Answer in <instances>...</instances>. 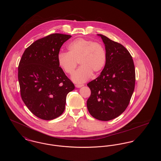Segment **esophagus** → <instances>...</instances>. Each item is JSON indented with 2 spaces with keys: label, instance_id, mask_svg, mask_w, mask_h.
Segmentation results:
<instances>
[{
  "label": "esophagus",
  "instance_id": "obj_1",
  "mask_svg": "<svg viewBox=\"0 0 161 161\" xmlns=\"http://www.w3.org/2000/svg\"><path fill=\"white\" fill-rule=\"evenodd\" d=\"M84 86L83 84H76V85H75V87H78V88H80V87H82V86Z\"/></svg>",
  "mask_w": 161,
  "mask_h": 161
}]
</instances>
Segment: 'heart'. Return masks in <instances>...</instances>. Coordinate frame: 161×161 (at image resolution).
Returning a JSON list of instances; mask_svg holds the SVG:
<instances>
[{
    "label": "heart",
    "mask_w": 161,
    "mask_h": 161,
    "mask_svg": "<svg viewBox=\"0 0 161 161\" xmlns=\"http://www.w3.org/2000/svg\"><path fill=\"white\" fill-rule=\"evenodd\" d=\"M67 49L68 53H60L58 55L57 61L61 69L69 75L74 73L79 62L81 66L72 77L75 83L86 81L91 77L92 73H99L106 64V49L100 43L78 38L70 42Z\"/></svg>",
    "instance_id": "b5f03b06"
}]
</instances>
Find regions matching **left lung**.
Segmentation results:
<instances>
[{
  "label": "left lung",
  "mask_w": 161,
  "mask_h": 161,
  "mask_svg": "<svg viewBox=\"0 0 161 161\" xmlns=\"http://www.w3.org/2000/svg\"><path fill=\"white\" fill-rule=\"evenodd\" d=\"M98 35L105 45L107 60L100 76L87 84L91 91L87 107L93 118L106 121L119 116L128 106L135 89V69L124 46Z\"/></svg>",
  "instance_id": "8db88e82"
}]
</instances>
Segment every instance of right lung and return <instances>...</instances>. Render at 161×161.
Returning <instances> with one entry per match:
<instances>
[{
	"label": "right lung",
	"mask_w": 161,
	"mask_h": 161,
	"mask_svg": "<svg viewBox=\"0 0 161 161\" xmlns=\"http://www.w3.org/2000/svg\"><path fill=\"white\" fill-rule=\"evenodd\" d=\"M70 35L53 34L40 38L23 53L18 67L22 99L39 118L51 120L63 113L74 84L59 66L57 57Z\"/></svg>",
	"instance_id": "1"
}]
</instances>
